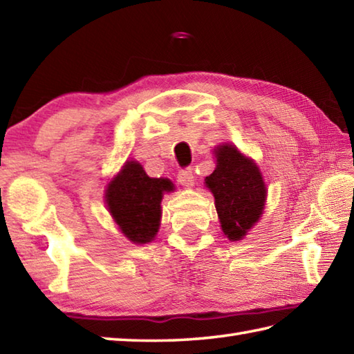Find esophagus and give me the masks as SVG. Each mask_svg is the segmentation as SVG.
<instances>
[{"label":"esophagus","instance_id":"1","mask_svg":"<svg viewBox=\"0 0 354 354\" xmlns=\"http://www.w3.org/2000/svg\"><path fill=\"white\" fill-rule=\"evenodd\" d=\"M178 181L181 183L185 187H192L193 183H195V176H193V170L192 169H184L179 170L178 173Z\"/></svg>","mask_w":354,"mask_h":354}]
</instances>
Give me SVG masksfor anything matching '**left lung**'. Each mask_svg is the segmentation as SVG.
I'll return each instance as SVG.
<instances>
[{
  "mask_svg": "<svg viewBox=\"0 0 354 354\" xmlns=\"http://www.w3.org/2000/svg\"><path fill=\"white\" fill-rule=\"evenodd\" d=\"M218 165L205 185L212 190L221 227L230 241L245 236L266 204V184L256 164L230 144L216 150Z\"/></svg>",
  "mask_w": 354,
  "mask_h": 354,
  "instance_id": "left-lung-1",
  "label": "left lung"
}]
</instances>
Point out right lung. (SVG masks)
<instances>
[{"instance_id":"add662e5","label":"right lung","mask_w":354,"mask_h":354,"mask_svg":"<svg viewBox=\"0 0 354 354\" xmlns=\"http://www.w3.org/2000/svg\"><path fill=\"white\" fill-rule=\"evenodd\" d=\"M169 179L149 178L141 164L127 161L106 192V203L124 236L135 244L155 238L161 219L164 192H171Z\"/></svg>"}]
</instances>
